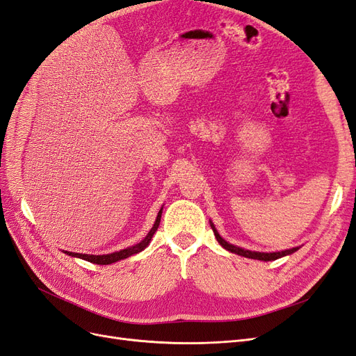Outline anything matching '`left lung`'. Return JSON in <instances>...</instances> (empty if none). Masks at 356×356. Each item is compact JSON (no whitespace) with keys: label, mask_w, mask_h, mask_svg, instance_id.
<instances>
[{"label":"left lung","mask_w":356,"mask_h":356,"mask_svg":"<svg viewBox=\"0 0 356 356\" xmlns=\"http://www.w3.org/2000/svg\"><path fill=\"white\" fill-rule=\"evenodd\" d=\"M211 227H212V232L215 234V238H217L218 243L224 248V250H227L233 254H238V255H242V257H246V258H254V260H261V261H272V260H277V258L281 257H285V255H289L296 252L298 248H291V250H285V251H279V252H257V251H250V250H243V248H239V246H234L232 243H229L227 241H224L220 233L217 232V229H215V225L211 222Z\"/></svg>","instance_id":"left-lung-1"}]
</instances>
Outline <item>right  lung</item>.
I'll return each mask as SVG.
<instances>
[{"label":"right lung","instance_id":"add662e5","mask_svg":"<svg viewBox=\"0 0 356 356\" xmlns=\"http://www.w3.org/2000/svg\"><path fill=\"white\" fill-rule=\"evenodd\" d=\"M161 211H163V208H161V209L159 211V213H157V218H156V222H154V225L152 227V230H149V232L147 233L145 238H144L141 242H139V243L134 245V246H127L126 250L117 251V252H113V254H105V255L77 254V252H70V251H65V254H67V255H71V257L81 258V260H86V261L93 263V264H102V266H104V264H111V263H115V261H118V260H124V258H127V257H131V255H134V254H138V252L144 251L145 248L148 246V243L152 242L153 234H154V233L157 232V229H159L160 218H161Z\"/></svg>","mask_w":356,"mask_h":356}]
</instances>
